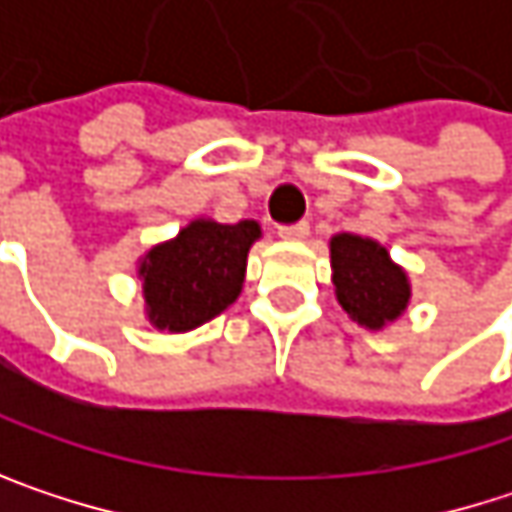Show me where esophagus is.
Segmentation results:
<instances>
[{
    "mask_svg": "<svg viewBox=\"0 0 512 512\" xmlns=\"http://www.w3.org/2000/svg\"><path fill=\"white\" fill-rule=\"evenodd\" d=\"M278 237H281V240H290V243H299V240L308 237V222H296V225L278 228Z\"/></svg>",
    "mask_w": 512,
    "mask_h": 512,
    "instance_id": "34e87169",
    "label": "esophagus"
}]
</instances>
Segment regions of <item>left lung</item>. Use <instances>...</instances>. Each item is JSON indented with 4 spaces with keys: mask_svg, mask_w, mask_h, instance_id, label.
<instances>
[{
    "mask_svg": "<svg viewBox=\"0 0 512 512\" xmlns=\"http://www.w3.org/2000/svg\"><path fill=\"white\" fill-rule=\"evenodd\" d=\"M335 299L361 329L382 332L397 323L412 299L409 272L370 237L335 234L329 240Z\"/></svg>",
    "mask_w": 512,
    "mask_h": 512,
    "instance_id": "left-lung-1",
    "label": "left lung"
}]
</instances>
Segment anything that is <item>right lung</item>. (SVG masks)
I'll return each instance as SVG.
<instances>
[{"instance_id":"add662e5","label":"right lung","mask_w":512,"mask_h":512,"mask_svg":"<svg viewBox=\"0 0 512 512\" xmlns=\"http://www.w3.org/2000/svg\"><path fill=\"white\" fill-rule=\"evenodd\" d=\"M260 237L255 219L222 225L198 216L151 246L136 260L145 320L156 332L183 335L222 314L243 293L249 252Z\"/></svg>"}]
</instances>
